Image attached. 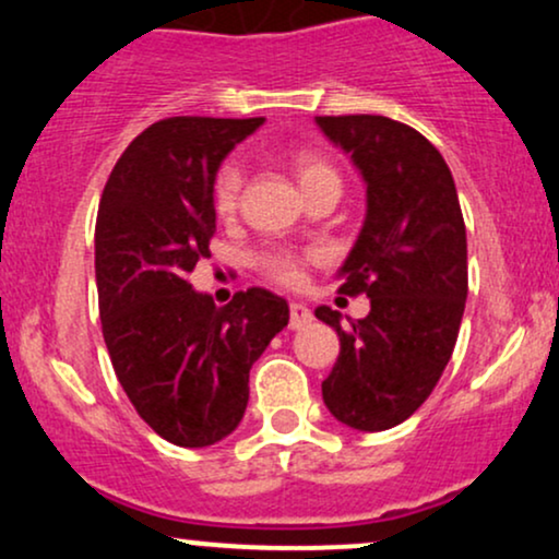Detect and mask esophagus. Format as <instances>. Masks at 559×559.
Listing matches in <instances>:
<instances>
[{
	"instance_id": "34e87169",
	"label": "esophagus",
	"mask_w": 559,
	"mask_h": 559,
	"mask_svg": "<svg viewBox=\"0 0 559 559\" xmlns=\"http://www.w3.org/2000/svg\"><path fill=\"white\" fill-rule=\"evenodd\" d=\"M311 321H313L311 308H308L306 304H298V300L290 304V330H306Z\"/></svg>"
}]
</instances>
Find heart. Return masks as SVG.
Masks as SVG:
<instances>
[{"mask_svg": "<svg viewBox=\"0 0 559 559\" xmlns=\"http://www.w3.org/2000/svg\"><path fill=\"white\" fill-rule=\"evenodd\" d=\"M295 175H298L300 188L311 186V182L324 180V177H337L334 169L326 162H321L319 156L311 154H298L293 159ZM240 188H242V175L235 164H225L214 177L212 186V203L214 212L219 216H229L235 214L240 201ZM311 259L308 253H295V251H285V248H277V251H264L255 255V266L266 274L269 280L280 282V285H298L304 280V266L306 261Z\"/></svg>", "mask_w": 559, "mask_h": 559, "instance_id": "1", "label": "heart"}]
</instances>
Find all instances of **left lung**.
<instances>
[{
	"label": "left lung",
	"instance_id": "1",
	"mask_svg": "<svg viewBox=\"0 0 559 559\" xmlns=\"http://www.w3.org/2000/svg\"><path fill=\"white\" fill-rule=\"evenodd\" d=\"M366 180V222L340 269V293L371 298L366 319L317 308L340 337L321 382L326 408L358 431L403 424L452 356L468 295V246L448 162L411 124L382 115L317 117Z\"/></svg>",
	"mask_w": 559,
	"mask_h": 559
}]
</instances>
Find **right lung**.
<instances>
[{
    "label": "right lung",
    "mask_w": 559,
    "mask_h": 559,
    "mask_svg": "<svg viewBox=\"0 0 559 559\" xmlns=\"http://www.w3.org/2000/svg\"><path fill=\"white\" fill-rule=\"evenodd\" d=\"M264 117H167L122 151L96 216L104 343L138 416L177 448L238 429L248 373L287 326L280 295L251 287L227 306L188 282L216 233L212 186L225 156Z\"/></svg>",
    "instance_id": "right-lung-1"
}]
</instances>
